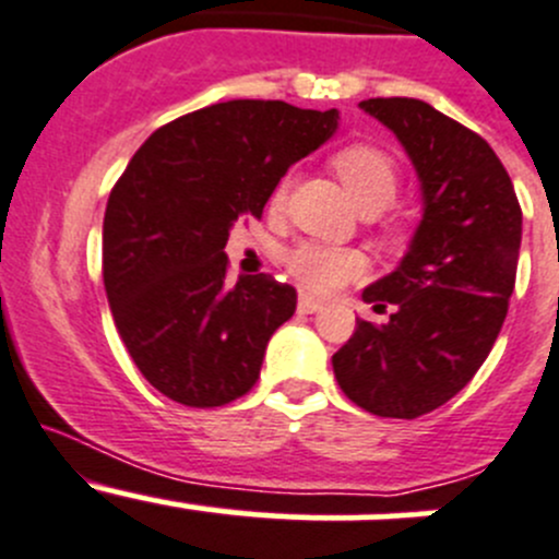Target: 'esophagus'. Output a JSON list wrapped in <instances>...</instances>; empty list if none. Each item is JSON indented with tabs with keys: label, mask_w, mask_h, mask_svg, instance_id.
I'll return each instance as SVG.
<instances>
[{
	"label": "esophagus",
	"mask_w": 559,
	"mask_h": 559,
	"mask_svg": "<svg viewBox=\"0 0 559 559\" xmlns=\"http://www.w3.org/2000/svg\"><path fill=\"white\" fill-rule=\"evenodd\" d=\"M318 309H323V301H318V298H312V296L298 298V312L312 314V312H318Z\"/></svg>",
	"instance_id": "obj_1"
}]
</instances>
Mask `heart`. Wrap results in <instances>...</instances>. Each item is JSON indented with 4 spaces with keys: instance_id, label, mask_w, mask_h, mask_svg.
<instances>
[{
    "instance_id": "heart-1",
    "label": "heart",
    "mask_w": 559,
    "mask_h": 559,
    "mask_svg": "<svg viewBox=\"0 0 559 559\" xmlns=\"http://www.w3.org/2000/svg\"><path fill=\"white\" fill-rule=\"evenodd\" d=\"M336 176L342 179L345 190L350 192L353 201L364 209V212H380L389 206L400 192V165L396 159L385 152L383 146L374 143H350V146L340 148L331 157ZM287 190H290V179L282 176L274 187L269 206L282 209L287 201ZM396 225H389V234H396ZM285 266L290 277L309 293H334L347 282L358 280L367 274V258L364 252L350 250V247H331L318 245V241H307L298 245L296 250L287 252Z\"/></svg>"
}]
</instances>
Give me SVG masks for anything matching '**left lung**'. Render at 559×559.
Returning a JSON list of instances; mask_svg holds the SVG:
<instances>
[{
  "instance_id": "obj_1",
  "label": "left lung",
  "mask_w": 559,
  "mask_h": 559,
  "mask_svg": "<svg viewBox=\"0 0 559 559\" xmlns=\"http://www.w3.org/2000/svg\"><path fill=\"white\" fill-rule=\"evenodd\" d=\"M416 165L424 217L400 269L364 290L385 323L356 320L334 353L350 402L380 418H418L460 394L489 356L516 285L522 206L478 132L424 99L372 97Z\"/></svg>"
}]
</instances>
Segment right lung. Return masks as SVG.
Returning a JSON list of instances; mask_svg holds the SVG:
<instances>
[{
  "instance_id": "add662e5",
  "label": "right lung",
  "mask_w": 559,
  "mask_h": 559,
  "mask_svg": "<svg viewBox=\"0 0 559 559\" xmlns=\"http://www.w3.org/2000/svg\"><path fill=\"white\" fill-rule=\"evenodd\" d=\"M336 110L228 99L168 121L114 185L103 280L143 378L187 407H223L261 378L269 340L296 312L272 274L228 285L230 228L261 219L293 163L329 141Z\"/></svg>"
}]
</instances>
